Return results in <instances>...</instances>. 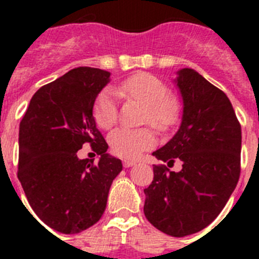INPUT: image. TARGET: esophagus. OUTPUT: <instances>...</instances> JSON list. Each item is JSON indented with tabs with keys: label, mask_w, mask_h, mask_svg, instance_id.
<instances>
[{
	"label": "esophagus",
	"mask_w": 259,
	"mask_h": 259,
	"mask_svg": "<svg viewBox=\"0 0 259 259\" xmlns=\"http://www.w3.org/2000/svg\"><path fill=\"white\" fill-rule=\"evenodd\" d=\"M134 164H136V162L135 161H130V159H124V161H123V166L124 167H132L134 166Z\"/></svg>",
	"instance_id": "1"
}]
</instances>
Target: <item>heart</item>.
<instances>
[{
	"instance_id": "heart-1",
	"label": "heart",
	"mask_w": 259,
	"mask_h": 259,
	"mask_svg": "<svg viewBox=\"0 0 259 259\" xmlns=\"http://www.w3.org/2000/svg\"><path fill=\"white\" fill-rule=\"evenodd\" d=\"M116 95L134 98L145 106L144 122L158 130H167L179 119V104L170 97L168 88L158 77L149 74H136L114 88H106L98 93L93 104V118L98 127L109 130L118 118ZM110 149L115 155L125 159H136L141 153L155 144V136L150 128H116L107 137Z\"/></svg>"
}]
</instances>
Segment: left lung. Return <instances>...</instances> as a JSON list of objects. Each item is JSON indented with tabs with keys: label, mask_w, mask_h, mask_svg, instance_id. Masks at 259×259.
<instances>
[{
	"label": "left lung",
	"mask_w": 259,
	"mask_h": 259,
	"mask_svg": "<svg viewBox=\"0 0 259 259\" xmlns=\"http://www.w3.org/2000/svg\"><path fill=\"white\" fill-rule=\"evenodd\" d=\"M174 83L183 102L180 127L157 159L174 164L153 167L154 179L144 189V214L157 230L184 237L207 227L226 206L240 176L241 125L221 89L193 68L176 72Z\"/></svg>",
	"instance_id": "left-lung-1"
}]
</instances>
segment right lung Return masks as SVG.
Wrapping results in <instances>:
<instances>
[{"label": "right lung", "mask_w": 259, "mask_h": 259, "mask_svg": "<svg viewBox=\"0 0 259 259\" xmlns=\"http://www.w3.org/2000/svg\"><path fill=\"white\" fill-rule=\"evenodd\" d=\"M110 75L92 67L68 71L38 89L20 122L18 178L33 211L57 232L79 233L97 223L123 168L106 153L93 118L95 100ZM85 142L100 155L98 164L77 157Z\"/></svg>", "instance_id": "obj_1"}]
</instances>
